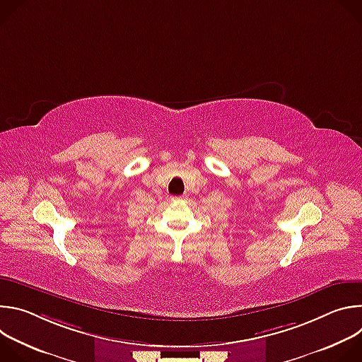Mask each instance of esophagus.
Instances as JSON below:
<instances>
[{"label":"esophagus","instance_id":"obj_1","mask_svg":"<svg viewBox=\"0 0 362 362\" xmlns=\"http://www.w3.org/2000/svg\"><path fill=\"white\" fill-rule=\"evenodd\" d=\"M177 200H182V199H185V196H179V197H176Z\"/></svg>","mask_w":362,"mask_h":362}]
</instances>
